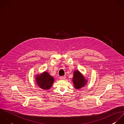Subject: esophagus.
<instances>
[{
  "label": "esophagus",
  "mask_w": 124,
  "mask_h": 124,
  "mask_svg": "<svg viewBox=\"0 0 124 124\" xmlns=\"http://www.w3.org/2000/svg\"><path fill=\"white\" fill-rule=\"evenodd\" d=\"M66 77L65 76H61V77H59V79L60 80H65L66 79Z\"/></svg>",
  "instance_id": "esophagus-1"
}]
</instances>
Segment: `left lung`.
Here are the masks:
<instances>
[{
	"mask_svg": "<svg viewBox=\"0 0 124 124\" xmlns=\"http://www.w3.org/2000/svg\"><path fill=\"white\" fill-rule=\"evenodd\" d=\"M72 81L74 87L76 89H79L84 87L87 83V80L78 70H75L73 72V76Z\"/></svg>",
	"mask_w": 124,
	"mask_h": 124,
	"instance_id": "left-lung-1",
	"label": "left lung"
}]
</instances>
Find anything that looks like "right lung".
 Returning <instances> with one entry per match:
<instances>
[{
    "label": "right lung",
    "instance_id": "1",
    "mask_svg": "<svg viewBox=\"0 0 124 124\" xmlns=\"http://www.w3.org/2000/svg\"><path fill=\"white\" fill-rule=\"evenodd\" d=\"M54 80V78L46 71L36 74L35 77V81L37 85L41 89L46 90L51 88Z\"/></svg>",
    "mask_w": 124,
    "mask_h": 124
}]
</instances>
